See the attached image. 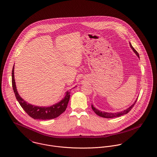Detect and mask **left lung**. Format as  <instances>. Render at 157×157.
<instances>
[{
  "label": "left lung",
  "instance_id": "1",
  "mask_svg": "<svg viewBox=\"0 0 157 157\" xmlns=\"http://www.w3.org/2000/svg\"><path fill=\"white\" fill-rule=\"evenodd\" d=\"M129 44H130L131 48L132 49V50L134 51V52L137 55V56L138 57H139V55L138 52L134 48V47L132 46V45L131 44V43H129ZM137 100H136L135 101L134 103L131 106H130L128 109H126V110H124V111H122V112H117V113H108V112H101L100 110H97V109H95V108L93 106L92 104V110L94 111V112H95L96 114H97V115H98L99 116L102 117H105V118H114V117H119V116H122V115H124V114H127L129 112L131 111V110L132 109V107H134V104H136Z\"/></svg>",
  "mask_w": 157,
  "mask_h": 157
}]
</instances>
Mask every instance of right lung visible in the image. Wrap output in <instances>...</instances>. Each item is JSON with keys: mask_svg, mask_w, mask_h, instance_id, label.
<instances>
[{"mask_svg": "<svg viewBox=\"0 0 157 157\" xmlns=\"http://www.w3.org/2000/svg\"><path fill=\"white\" fill-rule=\"evenodd\" d=\"M14 65L12 71V85L14 90L15 95L16 99L18 101L21 107L23 110L27 113L29 116L32 117L34 119H40V120H47V119H52L56 118L60 116L62 113H63L68 105L69 102L70 94L69 92H66V95L59 102L53 105L50 107H38L35 105H31L23 100L19 94L16 89V85L14 80Z\"/></svg>", "mask_w": 157, "mask_h": 157, "instance_id": "obj_1", "label": "right lung"}]
</instances>
